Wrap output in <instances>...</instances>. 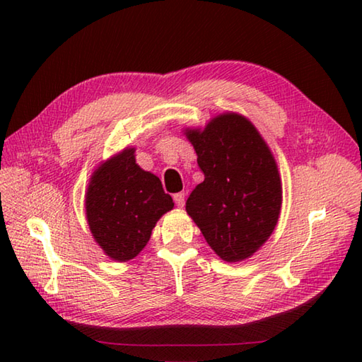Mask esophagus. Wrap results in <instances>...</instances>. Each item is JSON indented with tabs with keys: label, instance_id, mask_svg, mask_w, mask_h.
Returning <instances> with one entry per match:
<instances>
[{
	"label": "esophagus",
	"instance_id": "34e87169",
	"mask_svg": "<svg viewBox=\"0 0 362 362\" xmlns=\"http://www.w3.org/2000/svg\"><path fill=\"white\" fill-rule=\"evenodd\" d=\"M174 202H175L177 206H180V209H182V206L185 205V193H175L174 194Z\"/></svg>",
	"mask_w": 362,
	"mask_h": 362
}]
</instances>
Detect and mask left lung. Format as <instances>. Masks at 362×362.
Listing matches in <instances>:
<instances>
[{
	"label": "left lung",
	"instance_id": "1",
	"mask_svg": "<svg viewBox=\"0 0 362 362\" xmlns=\"http://www.w3.org/2000/svg\"><path fill=\"white\" fill-rule=\"evenodd\" d=\"M202 183L191 191L187 213L210 247L235 263L250 257L279 221L281 182L267 144L250 121L219 115L202 132L188 130Z\"/></svg>",
	"mask_w": 362,
	"mask_h": 362
}]
</instances>
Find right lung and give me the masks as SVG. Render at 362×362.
<instances>
[{
	"label": "right lung",
	"instance_id": "add662e5",
	"mask_svg": "<svg viewBox=\"0 0 362 362\" xmlns=\"http://www.w3.org/2000/svg\"><path fill=\"white\" fill-rule=\"evenodd\" d=\"M134 152L124 149L99 166L86 197L91 233L115 261L136 257L161 214L174 206L158 177L135 163Z\"/></svg>",
	"mask_w": 362,
	"mask_h": 362
}]
</instances>
